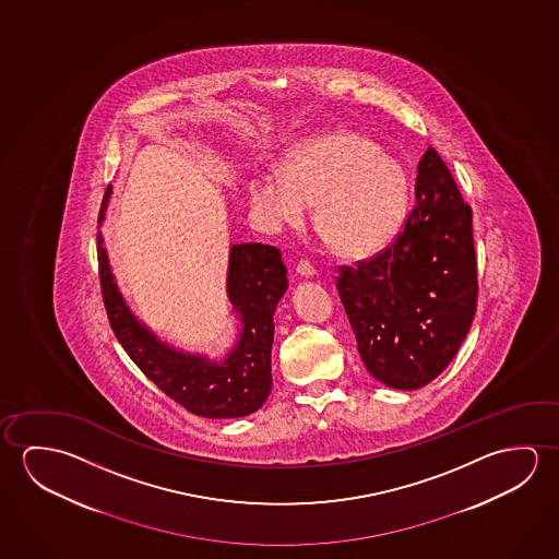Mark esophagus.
I'll return each instance as SVG.
<instances>
[{
	"mask_svg": "<svg viewBox=\"0 0 559 559\" xmlns=\"http://www.w3.org/2000/svg\"><path fill=\"white\" fill-rule=\"evenodd\" d=\"M297 274L301 275L302 280H312L317 272H314V267L310 266L309 262H299L297 264Z\"/></svg>",
	"mask_w": 559,
	"mask_h": 559,
	"instance_id": "esophagus-1",
	"label": "esophagus"
}]
</instances>
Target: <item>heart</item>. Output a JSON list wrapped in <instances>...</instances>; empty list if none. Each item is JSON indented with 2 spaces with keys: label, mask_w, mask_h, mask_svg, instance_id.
Masks as SVG:
<instances>
[{
  "label": "heart",
  "mask_w": 559,
  "mask_h": 559,
  "mask_svg": "<svg viewBox=\"0 0 559 559\" xmlns=\"http://www.w3.org/2000/svg\"><path fill=\"white\" fill-rule=\"evenodd\" d=\"M408 177L364 135L320 133L293 145L280 173L250 180L252 212L272 233L314 225L337 254L367 258L389 247L408 210Z\"/></svg>",
  "instance_id": "b5f03b06"
}]
</instances>
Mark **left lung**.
<instances>
[{"label": "left lung", "mask_w": 559, "mask_h": 559, "mask_svg": "<svg viewBox=\"0 0 559 559\" xmlns=\"http://www.w3.org/2000/svg\"><path fill=\"white\" fill-rule=\"evenodd\" d=\"M337 293L367 371L417 390L451 364L476 314L472 210L433 147L417 165L416 207L394 245L342 267Z\"/></svg>", "instance_id": "left-lung-1"}]
</instances>
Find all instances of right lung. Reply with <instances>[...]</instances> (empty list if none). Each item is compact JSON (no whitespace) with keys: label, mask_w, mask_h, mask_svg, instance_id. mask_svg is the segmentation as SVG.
Instances as JSON below:
<instances>
[{"label":"right lung","mask_w":559,"mask_h":559,"mask_svg":"<svg viewBox=\"0 0 559 559\" xmlns=\"http://www.w3.org/2000/svg\"><path fill=\"white\" fill-rule=\"evenodd\" d=\"M110 194L112 187L103 200L100 225L107 217ZM97 252L110 326L150 381L188 412L210 419L250 416L264 406L272 392L275 309L289 287L280 250L260 242L230 247L227 297L235 337L219 357L175 346L153 332L118 287L100 230Z\"/></svg>","instance_id":"add662e5"}]
</instances>
